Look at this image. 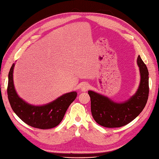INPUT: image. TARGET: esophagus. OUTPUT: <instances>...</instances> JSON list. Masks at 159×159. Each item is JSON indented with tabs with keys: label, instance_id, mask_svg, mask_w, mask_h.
Here are the masks:
<instances>
[{
	"label": "esophagus",
	"instance_id": "1",
	"mask_svg": "<svg viewBox=\"0 0 159 159\" xmlns=\"http://www.w3.org/2000/svg\"><path fill=\"white\" fill-rule=\"evenodd\" d=\"M89 89V85L88 83H84L81 87V90L82 92H86Z\"/></svg>",
	"mask_w": 159,
	"mask_h": 159
}]
</instances>
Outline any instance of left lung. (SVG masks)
<instances>
[{
	"label": "left lung",
	"mask_w": 159,
	"mask_h": 159,
	"mask_svg": "<svg viewBox=\"0 0 159 159\" xmlns=\"http://www.w3.org/2000/svg\"><path fill=\"white\" fill-rule=\"evenodd\" d=\"M137 63L140 73V85L136 93L126 102L116 103L96 92L88 91L92 116L98 124L106 128L125 126L138 116L144 108L149 93L148 71L140 55Z\"/></svg>",
	"instance_id": "left-lung-1"
}]
</instances>
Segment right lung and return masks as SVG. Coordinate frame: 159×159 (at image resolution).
<instances>
[{
    "instance_id": "1",
    "label": "right lung",
    "mask_w": 159,
    "mask_h": 159,
    "mask_svg": "<svg viewBox=\"0 0 159 159\" xmlns=\"http://www.w3.org/2000/svg\"><path fill=\"white\" fill-rule=\"evenodd\" d=\"M14 66L15 64H12L8 73L7 87L8 99L14 112L21 120L33 128L45 130L59 125L70 105L76 98L77 93H65L44 106L30 105L20 98L15 91L12 76Z\"/></svg>"
}]
</instances>
